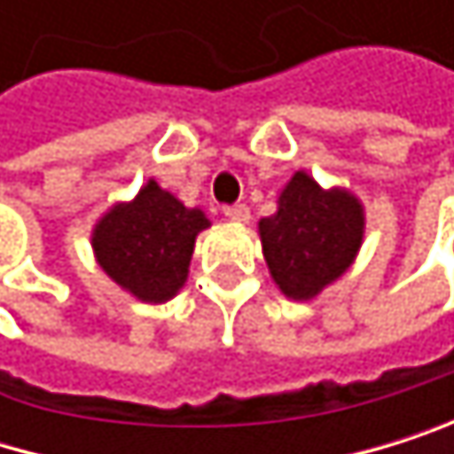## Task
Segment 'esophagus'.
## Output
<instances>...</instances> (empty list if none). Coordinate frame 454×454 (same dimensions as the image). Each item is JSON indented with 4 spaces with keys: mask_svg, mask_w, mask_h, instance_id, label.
I'll list each match as a JSON object with an SVG mask.
<instances>
[{
    "mask_svg": "<svg viewBox=\"0 0 454 454\" xmlns=\"http://www.w3.org/2000/svg\"><path fill=\"white\" fill-rule=\"evenodd\" d=\"M223 215L234 220V223H247L250 220V209L247 204H231V207H223Z\"/></svg>",
    "mask_w": 454,
    "mask_h": 454,
    "instance_id": "esophagus-1",
    "label": "esophagus"
}]
</instances>
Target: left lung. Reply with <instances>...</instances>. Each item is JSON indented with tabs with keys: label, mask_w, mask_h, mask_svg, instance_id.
<instances>
[{
	"label": "left lung",
	"mask_w": 454,
	"mask_h": 454,
	"mask_svg": "<svg viewBox=\"0 0 454 454\" xmlns=\"http://www.w3.org/2000/svg\"><path fill=\"white\" fill-rule=\"evenodd\" d=\"M364 209L343 187L324 190L296 171L278 199V212L258 223L261 247L275 286L288 300H313L335 283L359 253Z\"/></svg>",
	"instance_id": "left-lung-1"
}]
</instances>
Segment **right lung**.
<instances>
[{
  "instance_id": "add662e5",
  "label": "right lung",
  "mask_w": 454,
  "mask_h": 454,
  "mask_svg": "<svg viewBox=\"0 0 454 454\" xmlns=\"http://www.w3.org/2000/svg\"><path fill=\"white\" fill-rule=\"evenodd\" d=\"M209 229L201 209H187L149 179L133 201L114 204L95 225L92 247L103 272L141 302H168L184 286L196 237Z\"/></svg>"
}]
</instances>
